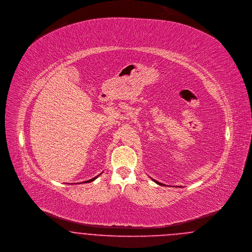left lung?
I'll return each instance as SVG.
<instances>
[{
    "instance_id": "8db88e82",
    "label": "left lung",
    "mask_w": 252,
    "mask_h": 252,
    "mask_svg": "<svg viewBox=\"0 0 252 252\" xmlns=\"http://www.w3.org/2000/svg\"><path fill=\"white\" fill-rule=\"evenodd\" d=\"M156 184H158V185H161V186H164V185H163V184H161V183H159V182H157V181H155V180H153Z\"/></svg>"
}]
</instances>
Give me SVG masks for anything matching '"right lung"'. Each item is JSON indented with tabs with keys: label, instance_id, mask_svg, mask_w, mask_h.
<instances>
[{
	"label": "right lung",
	"instance_id": "add662e5",
	"mask_svg": "<svg viewBox=\"0 0 252 252\" xmlns=\"http://www.w3.org/2000/svg\"><path fill=\"white\" fill-rule=\"evenodd\" d=\"M99 176V175H98ZM98 176H96V177L92 178V179H90L89 181H86V182H83V183H90V182H92V181H94L96 178L98 177Z\"/></svg>",
	"mask_w": 252,
	"mask_h": 252
}]
</instances>
